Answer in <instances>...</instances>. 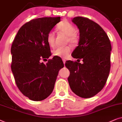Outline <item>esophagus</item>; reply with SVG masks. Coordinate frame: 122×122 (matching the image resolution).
I'll use <instances>...</instances> for the list:
<instances>
[{
  "mask_svg": "<svg viewBox=\"0 0 122 122\" xmlns=\"http://www.w3.org/2000/svg\"><path fill=\"white\" fill-rule=\"evenodd\" d=\"M62 61H63V62H64V65L65 64V62H66V60L65 59V58H62Z\"/></svg>",
  "mask_w": 122,
  "mask_h": 122,
  "instance_id": "esophagus-1",
  "label": "esophagus"
}]
</instances>
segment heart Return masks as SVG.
Returning <instances> with one entry per match:
<instances>
[{
    "label": "heart",
    "instance_id": "heart-1",
    "mask_svg": "<svg viewBox=\"0 0 122 122\" xmlns=\"http://www.w3.org/2000/svg\"><path fill=\"white\" fill-rule=\"evenodd\" d=\"M60 32H62L68 37V41L71 44H75L77 42L78 38L76 35V30L75 27L68 22H62L58 24L57 27ZM47 42L50 47L55 45V33L50 31L48 33L46 37ZM71 52V48L69 46L60 47L55 49L53 52V55L60 57L66 58L69 56Z\"/></svg>",
    "mask_w": 122,
    "mask_h": 122
}]
</instances>
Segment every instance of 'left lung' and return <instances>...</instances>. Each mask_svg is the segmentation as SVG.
<instances>
[{
    "label": "left lung",
    "mask_w": 122,
    "mask_h": 122,
    "mask_svg": "<svg viewBox=\"0 0 122 122\" xmlns=\"http://www.w3.org/2000/svg\"><path fill=\"white\" fill-rule=\"evenodd\" d=\"M72 22L80 33L78 46L72 56L82 59L83 63L70 60L66 62L70 72L68 81L76 95L89 98L102 90L108 79L111 44L107 33L97 23L82 17H75Z\"/></svg>",
    "instance_id": "obj_1"
}]
</instances>
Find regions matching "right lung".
Listing matches in <instances>:
<instances>
[{
    "label": "right lung",
    "mask_w": 122,
    "mask_h": 122,
    "mask_svg": "<svg viewBox=\"0 0 122 122\" xmlns=\"http://www.w3.org/2000/svg\"><path fill=\"white\" fill-rule=\"evenodd\" d=\"M60 22V17L33 19L20 27L13 42L11 69L15 83L33 101L44 100L52 93L58 71L64 66L61 58L54 57L46 64L41 62L51 55L47 35Z\"/></svg>",
    "instance_id": "1"
}]
</instances>
